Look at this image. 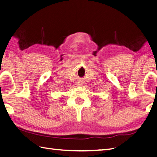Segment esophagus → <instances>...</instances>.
I'll list each match as a JSON object with an SVG mask.
<instances>
[{"label": "esophagus", "instance_id": "esophagus-1", "mask_svg": "<svg viewBox=\"0 0 157 157\" xmlns=\"http://www.w3.org/2000/svg\"><path fill=\"white\" fill-rule=\"evenodd\" d=\"M82 85L81 83H78V85H79V86H80V85Z\"/></svg>", "mask_w": 157, "mask_h": 157}]
</instances>
